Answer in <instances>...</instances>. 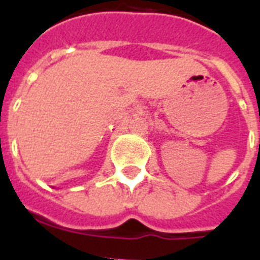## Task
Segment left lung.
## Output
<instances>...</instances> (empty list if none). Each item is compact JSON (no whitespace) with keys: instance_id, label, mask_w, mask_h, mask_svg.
<instances>
[{"instance_id":"1","label":"left lung","mask_w":260,"mask_h":260,"mask_svg":"<svg viewBox=\"0 0 260 260\" xmlns=\"http://www.w3.org/2000/svg\"><path fill=\"white\" fill-rule=\"evenodd\" d=\"M259 140H260V139H259Z\"/></svg>"}]
</instances>
